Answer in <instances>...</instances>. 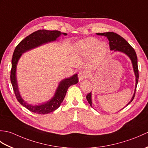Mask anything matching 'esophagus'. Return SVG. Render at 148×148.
I'll return each instance as SVG.
<instances>
[{"label":"esophagus","instance_id":"34e87169","mask_svg":"<svg viewBox=\"0 0 148 148\" xmlns=\"http://www.w3.org/2000/svg\"><path fill=\"white\" fill-rule=\"evenodd\" d=\"M87 73L85 71H80L78 74V78H79V81H81L82 80L86 79L87 77Z\"/></svg>","mask_w":148,"mask_h":148}]
</instances>
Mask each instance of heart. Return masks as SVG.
Listing matches in <instances>:
<instances>
[{"label": "heart", "instance_id": "b5f03b06", "mask_svg": "<svg viewBox=\"0 0 148 148\" xmlns=\"http://www.w3.org/2000/svg\"><path fill=\"white\" fill-rule=\"evenodd\" d=\"M76 49L84 55H88L93 52V57L100 61L105 57L108 51V45L105 42H99L95 37H88L81 40L76 44Z\"/></svg>", "mask_w": 148, "mask_h": 148}]
</instances>
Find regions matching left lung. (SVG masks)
I'll return each instance as SVG.
<instances>
[{
  "instance_id": "8db88e82",
  "label": "left lung",
  "mask_w": 148,
  "mask_h": 148,
  "mask_svg": "<svg viewBox=\"0 0 148 148\" xmlns=\"http://www.w3.org/2000/svg\"><path fill=\"white\" fill-rule=\"evenodd\" d=\"M98 35L103 36L106 37L109 41L110 49L113 50L114 51H119L125 53V55H127L128 57L130 58L132 62V64L134 74L136 77V88H135V92L134 93L132 98L130 100V102H129V103H128V104H127V106H128V104H130V102L132 101L134 98L135 94H136V87L138 83V80H139V70H138L137 57L136 53L134 49L129 45V43H128L124 38H123L121 36L118 35L117 34L109 32L104 33H100ZM86 99L88 100V102L89 104H90V106H92V92L89 93L86 95Z\"/></svg>"
}]
</instances>
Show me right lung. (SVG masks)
<instances>
[{"mask_svg": "<svg viewBox=\"0 0 148 148\" xmlns=\"http://www.w3.org/2000/svg\"><path fill=\"white\" fill-rule=\"evenodd\" d=\"M62 34L67 36L66 33H62L58 30H39L30 34L29 36L22 40L16 47L14 51L12 58L10 76L11 82L18 101L31 112L37 113V114H45L54 111L55 110L59 108L63 102L69 88L71 85H74L78 83L77 75L76 74L70 77L63 79L60 82L53 98L46 103L38 106H33L27 103L21 98L20 92H19L16 79V67L18 62L21 55L29 50L37 48L46 43L55 41Z\"/></svg>", "mask_w": 148, "mask_h": 148, "instance_id": "add662e5", "label": "right lung"}]
</instances>
